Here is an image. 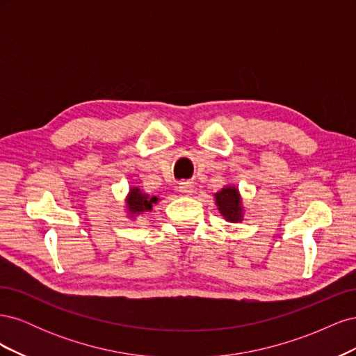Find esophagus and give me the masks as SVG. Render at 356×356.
I'll return each mask as SVG.
<instances>
[{
	"instance_id": "esophagus-1",
	"label": "esophagus",
	"mask_w": 356,
	"mask_h": 356,
	"mask_svg": "<svg viewBox=\"0 0 356 356\" xmlns=\"http://www.w3.org/2000/svg\"><path fill=\"white\" fill-rule=\"evenodd\" d=\"M178 188L181 193H184V195H187V196L191 195L193 190H195V187H193V182H190V181H181Z\"/></svg>"
}]
</instances>
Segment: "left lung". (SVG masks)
I'll return each mask as SVG.
<instances>
[{
	"label": "left lung",
	"mask_w": 356,
	"mask_h": 356,
	"mask_svg": "<svg viewBox=\"0 0 356 356\" xmlns=\"http://www.w3.org/2000/svg\"><path fill=\"white\" fill-rule=\"evenodd\" d=\"M215 203L222 217L230 222L242 221V202L236 187H224L215 195Z\"/></svg>",
	"instance_id": "left-lung-1"
}]
</instances>
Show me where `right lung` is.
<instances>
[{
	"mask_svg": "<svg viewBox=\"0 0 356 356\" xmlns=\"http://www.w3.org/2000/svg\"><path fill=\"white\" fill-rule=\"evenodd\" d=\"M157 197L153 196L149 197L148 195H145V193H143L139 188L136 187H132L131 191H129V196H127V209L129 212H131L132 215H136V213H144L147 211H152L153 204L157 203Z\"/></svg>",
	"mask_w": 356,
	"mask_h": 356,
	"instance_id": "obj_1",
	"label": "right lung"
}]
</instances>
